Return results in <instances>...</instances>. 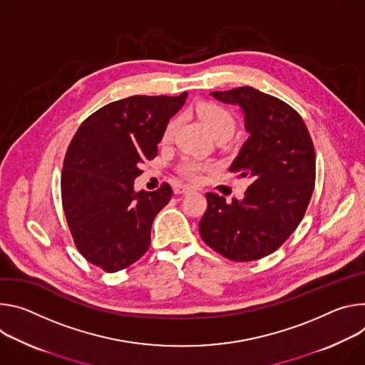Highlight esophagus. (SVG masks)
I'll list each match as a JSON object with an SVG mask.
<instances>
[{"label": "esophagus", "instance_id": "obj_1", "mask_svg": "<svg viewBox=\"0 0 365 365\" xmlns=\"http://www.w3.org/2000/svg\"><path fill=\"white\" fill-rule=\"evenodd\" d=\"M191 191H194V187L185 185V184H180V185H177L175 190H174L175 194H188V192H191Z\"/></svg>", "mask_w": 365, "mask_h": 365}]
</instances>
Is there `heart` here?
<instances>
[{
  "label": "heart",
  "mask_w": 365,
  "mask_h": 365,
  "mask_svg": "<svg viewBox=\"0 0 365 365\" xmlns=\"http://www.w3.org/2000/svg\"><path fill=\"white\" fill-rule=\"evenodd\" d=\"M195 113L200 117V120L206 125V128L209 129V132L212 133L213 138L220 136V135L232 136V133L235 130V118H233L232 113L229 110H226L225 107H222L216 103L206 101V103H200L197 106ZM177 128H178V118L174 117L167 123L164 133H162V140L164 142L171 140ZM210 167L212 165L209 164V162H205V160L185 159L181 165V174L188 178H198L201 173L209 170Z\"/></svg>",
  "instance_id": "1"
}]
</instances>
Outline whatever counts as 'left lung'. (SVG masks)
I'll return each instance as SVG.
<instances>
[{
    "label": "left lung",
    "instance_id": "left-lung-1",
    "mask_svg": "<svg viewBox=\"0 0 365 365\" xmlns=\"http://www.w3.org/2000/svg\"><path fill=\"white\" fill-rule=\"evenodd\" d=\"M237 106L250 135L229 168L251 180L242 200L207 192L200 235L220 255L254 261L272 254L302 222L314 188L316 156L303 118L289 104L252 87L210 93Z\"/></svg>",
    "mask_w": 365,
    "mask_h": 365
}]
</instances>
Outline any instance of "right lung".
Segmentation results:
<instances>
[{
	"label": "right lung",
	"mask_w": 365,
	"mask_h": 365,
	"mask_svg": "<svg viewBox=\"0 0 365 365\" xmlns=\"http://www.w3.org/2000/svg\"><path fill=\"white\" fill-rule=\"evenodd\" d=\"M187 96H133L107 104L79 126L68 148L61 178L66 222L78 251L104 271L132 265L150 245L152 222L173 188L136 191L135 180L143 162L158 155L162 133Z\"/></svg>",
	"instance_id": "obj_1"
}]
</instances>
